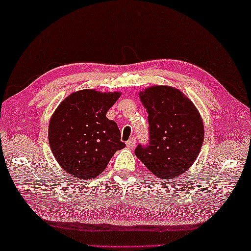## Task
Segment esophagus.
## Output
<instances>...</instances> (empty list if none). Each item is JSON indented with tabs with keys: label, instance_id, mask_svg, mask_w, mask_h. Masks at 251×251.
<instances>
[{
	"label": "esophagus",
	"instance_id": "obj_1",
	"mask_svg": "<svg viewBox=\"0 0 251 251\" xmlns=\"http://www.w3.org/2000/svg\"><path fill=\"white\" fill-rule=\"evenodd\" d=\"M126 146L128 149H133L135 146V139L134 138H131L129 141L126 142Z\"/></svg>",
	"mask_w": 251,
	"mask_h": 251
}]
</instances>
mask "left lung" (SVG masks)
I'll use <instances>...</instances> for the list:
<instances>
[{
	"label": "left lung",
	"mask_w": 251,
	"mask_h": 251,
	"mask_svg": "<svg viewBox=\"0 0 251 251\" xmlns=\"http://www.w3.org/2000/svg\"><path fill=\"white\" fill-rule=\"evenodd\" d=\"M149 113L150 143L135 155L157 178L171 179L191 168L204 142L201 113L190 98L171 86H151L139 92Z\"/></svg>",
	"instance_id": "8db88e82"
}]
</instances>
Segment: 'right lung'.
<instances>
[{
    "label": "right lung",
    "mask_w": 251,
    "mask_h": 251,
    "mask_svg": "<svg viewBox=\"0 0 251 251\" xmlns=\"http://www.w3.org/2000/svg\"><path fill=\"white\" fill-rule=\"evenodd\" d=\"M120 96V91L82 89L66 97L56 108L48 125V141L66 173L90 181L126 147L117 123L105 117Z\"/></svg>",
    "instance_id": "add662e5"
}]
</instances>
